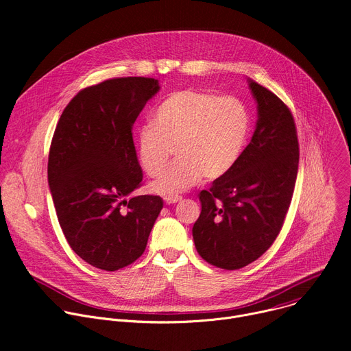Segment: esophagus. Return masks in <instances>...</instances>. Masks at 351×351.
Returning a JSON list of instances; mask_svg holds the SVG:
<instances>
[{
  "label": "esophagus",
  "instance_id": "obj_1",
  "mask_svg": "<svg viewBox=\"0 0 351 351\" xmlns=\"http://www.w3.org/2000/svg\"><path fill=\"white\" fill-rule=\"evenodd\" d=\"M165 203L167 204H175V203H179L180 199H182V197L180 195H165Z\"/></svg>",
  "mask_w": 351,
  "mask_h": 351
}]
</instances>
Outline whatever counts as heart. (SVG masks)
I'll list each match as a JSON object with an SVG mask.
<instances>
[{
	"label": "heart",
	"instance_id": "1",
	"mask_svg": "<svg viewBox=\"0 0 351 351\" xmlns=\"http://www.w3.org/2000/svg\"><path fill=\"white\" fill-rule=\"evenodd\" d=\"M250 128L248 112L239 98L217 97L199 90L169 94L140 128L137 161L149 178L160 176L172 154L176 161L149 189L175 195L203 179L228 173L239 160Z\"/></svg>",
	"mask_w": 351,
	"mask_h": 351
}]
</instances>
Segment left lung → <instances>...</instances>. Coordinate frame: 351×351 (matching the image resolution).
I'll list each match as a JSON object with an SVG mask.
<instances>
[{
    "instance_id": "left-lung-1",
    "label": "left lung",
    "mask_w": 351,
    "mask_h": 351,
    "mask_svg": "<svg viewBox=\"0 0 351 351\" xmlns=\"http://www.w3.org/2000/svg\"><path fill=\"white\" fill-rule=\"evenodd\" d=\"M250 82L258 104L252 141L233 168L199 191L202 214L193 226L197 253L233 271L260 258L278 237L298 169V140L289 107L271 90Z\"/></svg>"
}]
</instances>
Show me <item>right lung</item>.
<instances>
[{
    "label": "right lung",
    "mask_w": 351,
    "mask_h": 351,
    "mask_svg": "<svg viewBox=\"0 0 351 351\" xmlns=\"http://www.w3.org/2000/svg\"><path fill=\"white\" fill-rule=\"evenodd\" d=\"M158 90V80L133 76L80 90L49 145L48 184L61 229L73 252L98 269L134 263L162 210L160 195L125 198L143 180L133 123Z\"/></svg>",
    "instance_id": "obj_1"
}]
</instances>
